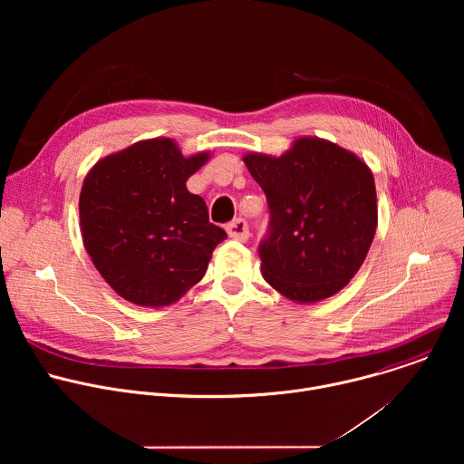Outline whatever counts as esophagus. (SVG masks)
Masks as SVG:
<instances>
[{"instance_id": "esophagus-1", "label": "esophagus", "mask_w": 464, "mask_h": 464, "mask_svg": "<svg viewBox=\"0 0 464 464\" xmlns=\"http://www.w3.org/2000/svg\"><path fill=\"white\" fill-rule=\"evenodd\" d=\"M226 231H227V235L233 240H242L244 242L249 237V226H247V222L244 218H235L233 222H229L226 226Z\"/></svg>"}]
</instances>
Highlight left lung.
Listing matches in <instances>:
<instances>
[{"instance_id": "1", "label": "left lung", "mask_w": 464, "mask_h": 464, "mask_svg": "<svg viewBox=\"0 0 464 464\" xmlns=\"http://www.w3.org/2000/svg\"><path fill=\"white\" fill-rule=\"evenodd\" d=\"M270 222L258 244L262 276L292 301L340 292L360 270L376 231V188L353 152L301 138L281 158L247 154Z\"/></svg>"}]
</instances>
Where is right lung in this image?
I'll use <instances>...</instances> for the list:
<instances>
[{"mask_svg":"<svg viewBox=\"0 0 464 464\" xmlns=\"http://www.w3.org/2000/svg\"><path fill=\"white\" fill-rule=\"evenodd\" d=\"M208 154L183 158L174 141L150 140L99 161L86 176L81 229L104 281L126 301L165 306L200 281L227 238L185 181Z\"/></svg>","mask_w":464,"mask_h":464,"instance_id":"add662e5","label":"right lung"}]
</instances>
